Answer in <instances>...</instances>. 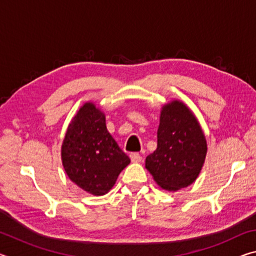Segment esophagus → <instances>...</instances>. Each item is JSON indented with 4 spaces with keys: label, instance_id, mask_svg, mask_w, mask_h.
<instances>
[{
    "label": "esophagus",
    "instance_id": "1",
    "mask_svg": "<svg viewBox=\"0 0 256 256\" xmlns=\"http://www.w3.org/2000/svg\"><path fill=\"white\" fill-rule=\"evenodd\" d=\"M130 158H131L132 162H142V156L138 152H133L130 154Z\"/></svg>",
    "mask_w": 256,
    "mask_h": 256
}]
</instances>
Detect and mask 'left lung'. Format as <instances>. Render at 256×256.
<instances>
[{
	"instance_id": "8db88e82",
	"label": "left lung",
	"mask_w": 256,
	"mask_h": 256,
	"mask_svg": "<svg viewBox=\"0 0 256 256\" xmlns=\"http://www.w3.org/2000/svg\"><path fill=\"white\" fill-rule=\"evenodd\" d=\"M157 138V149L146 158V168L164 190L188 188L201 172L208 144L186 104L174 99L162 107Z\"/></svg>"
}]
</instances>
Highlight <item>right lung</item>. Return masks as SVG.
Returning a JSON list of instances; mask_svg holds the SVG:
<instances>
[{
	"label": "right lung",
	"instance_id": "add662e5",
	"mask_svg": "<svg viewBox=\"0 0 256 256\" xmlns=\"http://www.w3.org/2000/svg\"><path fill=\"white\" fill-rule=\"evenodd\" d=\"M60 158L68 178L96 196L110 192L131 162L107 131L105 112L92 102L84 104L68 124Z\"/></svg>",
	"mask_w": 256,
	"mask_h": 256
}]
</instances>
